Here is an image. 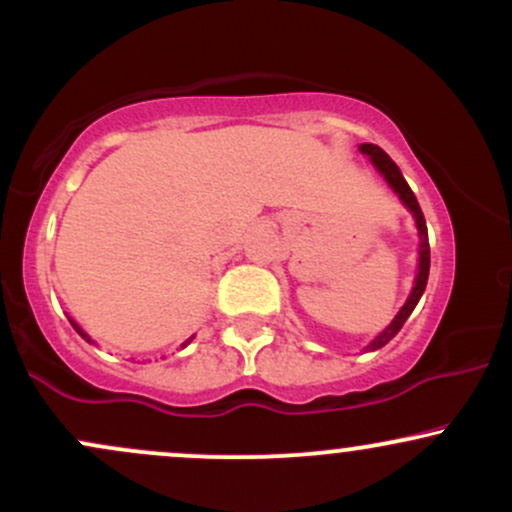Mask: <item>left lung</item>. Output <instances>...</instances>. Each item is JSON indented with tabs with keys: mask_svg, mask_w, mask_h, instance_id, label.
Returning <instances> with one entry per match:
<instances>
[{
	"mask_svg": "<svg viewBox=\"0 0 512 512\" xmlns=\"http://www.w3.org/2000/svg\"><path fill=\"white\" fill-rule=\"evenodd\" d=\"M361 151L366 156H370V161H373V166L380 170V173L385 175V180L390 182L392 190L397 192L399 199L404 202V207H407L411 214H414L416 219V228H419V274H416V281H414V289H411L407 303H404V308L399 310L395 320H392V325L387 327V330L383 334H378V337L370 342L368 349L375 351L380 349V346H385L387 342H390L395 334L402 330V325L407 322V317L411 315V310L416 308V303H419L421 293H424L426 289V281H428V269H431V245H428V231H426V219H424V211H421L419 202H416L414 192H411V187L407 185V180L402 178V173H399V168L395 166V161H392L390 156L385 154L380 146L375 144H361Z\"/></svg>",
	"mask_w": 512,
	"mask_h": 512,
	"instance_id": "obj_1",
	"label": "left lung"
}]
</instances>
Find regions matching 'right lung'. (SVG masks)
<instances>
[{
	"mask_svg": "<svg viewBox=\"0 0 512 512\" xmlns=\"http://www.w3.org/2000/svg\"><path fill=\"white\" fill-rule=\"evenodd\" d=\"M72 327H74V330H76V332H79V334H81V337H84V339H86V342H91V339H88V334H86L84 330H81V327H79V325H76V322H72Z\"/></svg>",
	"mask_w": 512,
	"mask_h": 512,
	"instance_id": "add662e5",
	"label": "right lung"
}]
</instances>
